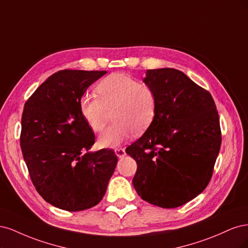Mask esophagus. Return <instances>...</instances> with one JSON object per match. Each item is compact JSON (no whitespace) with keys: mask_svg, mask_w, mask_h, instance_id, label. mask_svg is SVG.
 <instances>
[{"mask_svg":"<svg viewBox=\"0 0 248 248\" xmlns=\"http://www.w3.org/2000/svg\"><path fill=\"white\" fill-rule=\"evenodd\" d=\"M115 154L118 157H124L125 155V150L124 148H115Z\"/></svg>","mask_w":248,"mask_h":248,"instance_id":"obj_1","label":"esophagus"}]
</instances>
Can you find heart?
<instances>
[{"instance_id":"obj_1","label":"heart","mask_w":248,"mask_h":248,"mask_svg":"<svg viewBox=\"0 0 248 248\" xmlns=\"http://www.w3.org/2000/svg\"><path fill=\"white\" fill-rule=\"evenodd\" d=\"M95 91L98 97L83 95L79 109L95 133L104 131L112 113L114 124L99 139L102 146L121 145L134 134L145 132L154 122L156 97L149 85L124 73H113L104 78Z\"/></svg>"}]
</instances>
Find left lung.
<instances>
[{
  "mask_svg": "<svg viewBox=\"0 0 248 248\" xmlns=\"http://www.w3.org/2000/svg\"><path fill=\"white\" fill-rule=\"evenodd\" d=\"M155 93L154 122L125 149L137 163L133 186L148 203L175 208L208 186L221 144L219 116L208 91L183 72L147 70Z\"/></svg>",
  "mask_w": 248,
  "mask_h": 248,
  "instance_id": "8db88e82",
  "label": "left lung"
}]
</instances>
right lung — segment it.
I'll list each match as a JSON object with an SVG mask.
<instances>
[{
  "mask_svg": "<svg viewBox=\"0 0 248 248\" xmlns=\"http://www.w3.org/2000/svg\"><path fill=\"white\" fill-rule=\"evenodd\" d=\"M107 71L62 70L40 85L25 104L20 147L30 177L46 202L66 211L100 203L114 172L112 149H90L94 134L79 101Z\"/></svg>",
  "mask_w": 248,
  "mask_h": 248,
  "instance_id": "right-lung-1",
  "label": "right lung"
}]
</instances>
